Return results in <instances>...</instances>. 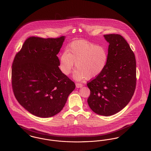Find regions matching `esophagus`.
Returning a JSON list of instances; mask_svg holds the SVG:
<instances>
[{"mask_svg": "<svg viewBox=\"0 0 151 151\" xmlns=\"http://www.w3.org/2000/svg\"><path fill=\"white\" fill-rule=\"evenodd\" d=\"M76 86L77 88H81L83 86V84L81 83H76Z\"/></svg>", "mask_w": 151, "mask_h": 151, "instance_id": "34e87169", "label": "esophagus"}]
</instances>
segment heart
Listing matches in <instances>:
<instances>
[{
  "instance_id": "b5f03b06",
  "label": "heart",
  "mask_w": 151,
  "mask_h": 151,
  "mask_svg": "<svg viewBox=\"0 0 151 151\" xmlns=\"http://www.w3.org/2000/svg\"><path fill=\"white\" fill-rule=\"evenodd\" d=\"M107 60V54L104 47L81 40L72 42L67 52L61 55L60 68L64 75H68L74 62L77 69L74 73L75 79H91L102 72Z\"/></svg>"
}]
</instances>
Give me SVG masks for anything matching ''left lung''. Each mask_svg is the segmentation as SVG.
Wrapping results in <instances>:
<instances>
[{
    "mask_svg": "<svg viewBox=\"0 0 151 151\" xmlns=\"http://www.w3.org/2000/svg\"><path fill=\"white\" fill-rule=\"evenodd\" d=\"M104 37L109 43L107 63L102 72L87 83L90 90L87 102L94 113L109 116L124 109L134 94L136 61L122 35L109 34Z\"/></svg>",
    "mask_w": 151,
    "mask_h": 151,
    "instance_id": "8db88e82",
    "label": "left lung"
}]
</instances>
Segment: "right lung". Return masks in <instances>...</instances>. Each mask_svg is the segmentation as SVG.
Wrapping results in <instances>:
<instances>
[{"instance_id":"add662e5","label":"right lung","mask_w":151,"mask_h":151,"mask_svg":"<svg viewBox=\"0 0 151 151\" xmlns=\"http://www.w3.org/2000/svg\"><path fill=\"white\" fill-rule=\"evenodd\" d=\"M65 37L26 40L14 59L12 88L19 104L35 116H53L63 109L75 84L60 70L58 54Z\"/></svg>"}]
</instances>
